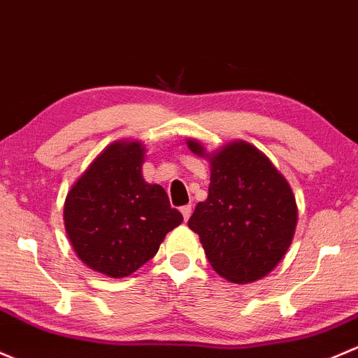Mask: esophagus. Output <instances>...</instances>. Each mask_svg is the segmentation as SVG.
Returning <instances> with one entry per match:
<instances>
[{
    "instance_id": "1",
    "label": "esophagus",
    "mask_w": 358,
    "mask_h": 358,
    "mask_svg": "<svg viewBox=\"0 0 358 358\" xmlns=\"http://www.w3.org/2000/svg\"><path fill=\"white\" fill-rule=\"evenodd\" d=\"M191 212H193V206H191V205H184V206H180V213H182L184 220L189 219V217H191Z\"/></svg>"
}]
</instances>
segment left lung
I'll use <instances>...</instances> for the list:
<instances>
[{
	"mask_svg": "<svg viewBox=\"0 0 358 358\" xmlns=\"http://www.w3.org/2000/svg\"><path fill=\"white\" fill-rule=\"evenodd\" d=\"M187 148L210 162L208 198L187 220L210 265L238 285L265 278L286 255L296 229V200L288 180L246 141L206 153L201 143L187 139Z\"/></svg>",
	"mask_w": 358,
	"mask_h": 358,
	"instance_id": "8db88e82",
	"label": "left lung"
}]
</instances>
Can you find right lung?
<instances>
[{"label": "right lung", "mask_w": 358, "mask_h": 358, "mask_svg": "<svg viewBox=\"0 0 358 358\" xmlns=\"http://www.w3.org/2000/svg\"><path fill=\"white\" fill-rule=\"evenodd\" d=\"M145 153L139 141L112 143L65 198V231L77 257L108 278L138 271L182 222L164 187L143 179Z\"/></svg>", "instance_id": "1"}]
</instances>
